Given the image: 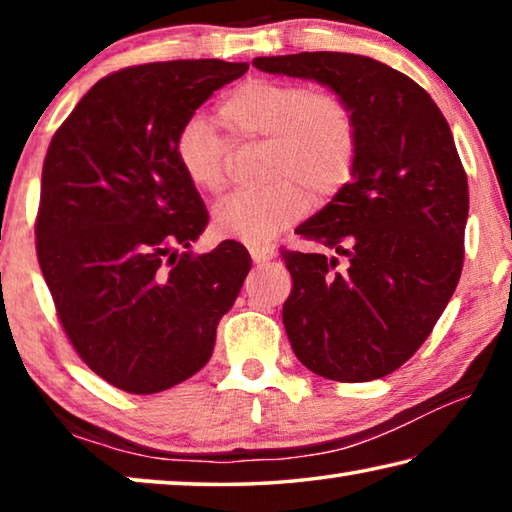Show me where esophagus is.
<instances>
[{"label": "esophagus", "mask_w": 512, "mask_h": 512, "mask_svg": "<svg viewBox=\"0 0 512 512\" xmlns=\"http://www.w3.org/2000/svg\"><path fill=\"white\" fill-rule=\"evenodd\" d=\"M250 257L255 264H268L275 257V250L268 246H250Z\"/></svg>", "instance_id": "1"}]
</instances>
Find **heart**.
<instances>
[{
    "label": "heart",
    "instance_id": "heart-1",
    "mask_svg": "<svg viewBox=\"0 0 512 512\" xmlns=\"http://www.w3.org/2000/svg\"><path fill=\"white\" fill-rule=\"evenodd\" d=\"M219 117L235 142H268L264 176L273 183L216 205V237L268 244L307 214L309 192L327 201L350 183L359 151L357 119L336 92L250 79L225 94ZM173 158L198 192L216 196L228 185L230 144L203 117H189L178 128Z\"/></svg>",
    "mask_w": 512,
    "mask_h": 512
}]
</instances>
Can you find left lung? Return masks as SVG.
<instances>
[{
  "label": "left lung",
  "instance_id": "obj_1",
  "mask_svg": "<svg viewBox=\"0 0 512 512\" xmlns=\"http://www.w3.org/2000/svg\"><path fill=\"white\" fill-rule=\"evenodd\" d=\"M253 65L327 85L359 133L352 180L296 230L332 255L282 248L291 348L334 381L391 375L431 334L463 271L470 196L447 119L413 79L368 56L302 51Z\"/></svg>",
  "mask_w": 512,
  "mask_h": 512
}]
</instances>
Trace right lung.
<instances>
[{
  "instance_id": "add662e5",
  "label": "right lung",
  "mask_w": 512,
  "mask_h": 512,
  "mask_svg": "<svg viewBox=\"0 0 512 512\" xmlns=\"http://www.w3.org/2000/svg\"><path fill=\"white\" fill-rule=\"evenodd\" d=\"M246 72L216 58L119 69L51 137L38 262L69 343L126 393L167 391L201 370L250 271L239 241L189 250L207 210L173 158L178 128Z\"/></svg>"
}]
</instances>
